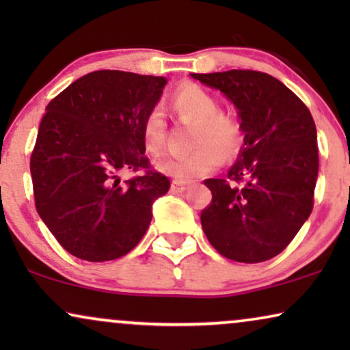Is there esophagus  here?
<instances>
[{"instance_id": "34e87169", "label": "esophagus", "mask_w": 350, "mask_h": 350, "mask_svg": "<svg viewBox=\"0 0 350 350\" xmlns=\"http://www.w3.org/2000/svg\"><path fill=\"white\" fill-rule=\"evenodd\" d=\"M186 189H189V185L185 183V181H178V180L172 181V191H175V193H185Z\"/></svg>"}]
</instances>
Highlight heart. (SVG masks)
Listing matches in <instances>:
<instances>
[{
  "instance_id": "1",
  "label": "heart",
  "mask_w": 350,
  "mask_h": 350,
  "mask_svg": "<svg viewBox=\"0 0 350 350\" xmlns=\"http://www.w3.org/2000/svg\"><path fill=\"white\" fill-rule=\"evenodd\" d=\"M172 107L181 119L194 122L188 154L164 156L156 169L178 181H193L208 175L221 164V156H236L243 143V127L236 114L219 111V100L198 84H183L172 95ZM143 146L157 154L165 145L167 124L159 107H152L140 124Z\"/></svg>"
}]
</instances>
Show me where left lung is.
I'll return each mask as SVG.
<instances>
[{"label": "left lung", "mask_w": 350, "mask_h": 350, "mask_svg": "<svg viewBox=\"0 0 350 350\" xmlns=\"http://www.w3.org/2000/svg\"><path fill=\"white\" fill-rule=\"evenodd\" d=\"M239 109L243 145L226 178H208L212 202L200 223L215 250L239 262L284 252L309 218L319 174L309 108L274 76L253 70L191 73Z\"/></svg>", "instance_id": "8db88e82"}]
</instances>
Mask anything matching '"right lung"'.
<instances>
[{
	"mask_svg": "<svg viewBox=\"0 0 350 350\" xmlns=\"http://www.w3.org/2000/svg\"><path fill=\"white\" fill-rule=\"evenodd\" d=\"M167 79L119 70L84 75L52 98L30 159L38 213L79 260L127 255L150 226L170 180L152 170L140 124ZM124 170L144 174L120 183Z\"/></svg>",
	"mask_w": 350,
	"mask_h": 350,
	"instance_id": "right-lung-1",
	"label": "right lung"
}]
</instances>
